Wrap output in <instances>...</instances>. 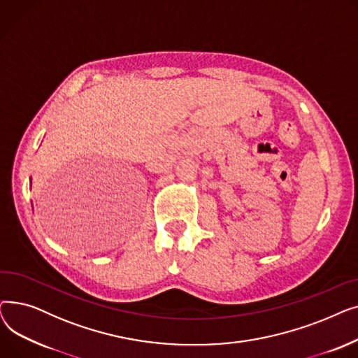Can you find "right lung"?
<instances>
[{"instance_id":"right-lung-1","label":"right lung","mask_w":358,"mask_h":358,"mask_svg":"<svg viewBox=\"0 0 358 358\" xmlns=\"http://www.w3.org/2000/svg\"><path fill=\"white\" fill-rule=\"evenodd\" d=\"M30 185H31V180H30Z\"/></svg>"}]
</instances>
